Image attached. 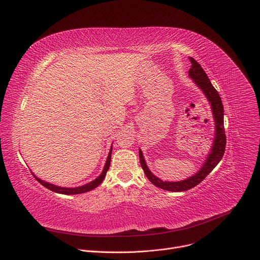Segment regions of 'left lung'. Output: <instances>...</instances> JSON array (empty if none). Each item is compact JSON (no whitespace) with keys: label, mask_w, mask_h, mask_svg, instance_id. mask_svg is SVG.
Masks as SVG:
<instances>
[{"label":"left lung","mask_w":260,"mask_h":260,"mask_svg":"<svg viewBox=\"0 0 260 260\" xmlns=\"http://www.w3.org/2000/svg\"><path fill=\"white\" fill-rule=\"evenodd\" d=\"M189 60L191 62V68L189 70V77L193 80V82L203 90L206 98L211 104L212 112L215 120V138L214 143L212 146L211 152L209 153L205 164L203 165L202 169L194 174L193 176L179 181V182H169V181H162L156 176H154L150 170L148 169L146 161L144 159L143 153L141 149L139 150V157L140 162L142 166V169L144 170L145 175L149 181L157 186L158 188H161L164 190L173 191V192H179V191H185L193 188L200 184L212 171L213 169L219 164V161L223 157L225 146H226V137H225V131H224V121H223V105H222L221 98L218 93V91L215 89V87L212 85L210 79L208 78L206 72L202 68V66L192 57H189Z\"/></svg>","instance_id":"obj_1"}]
</instances>
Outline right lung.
Returning <instances> with one entry per match:
<instances>
[{"label":"right lung","instance_id":"obj_1","mask_svg":"<svg viewBox=\"0 0 260 260\" xmlns=\"http://www.w3.org/2000/svg\"><path fill=\"white\" fill-rule=\"evenodd\" d=\"M111 153H112V147H111L110 149V152L108 154V157H107V160H106V164H105V167H104V170L102 172V174L93 181L85 184V185H82V186H79V187H75V188H67V187H59V186H56V185H53V184H50L48 182H45L39 178H37L32 173L34 177L36 178V180L38 181L40 184H42L44 187H46L47 189L51 190V191H54L56 193H61V194H79V193H84V192H87V191H90L92 189H94L95 187H98L99 185L103 182V180L105 179L106 177V174L109 170V167H110V162H111Z\"/></svg>","mask_w":260,"mask_h":260}]
</instances>
